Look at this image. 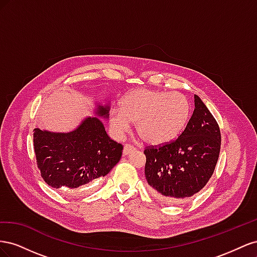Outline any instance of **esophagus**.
Masks as SVG:
<instances>
[{
    "instance_id": "esophagus-1",
    "label": "esophagus",
    "mask_w": 257,
    "mask_h": 257,
    "mask_svg": "<svg viewBox=\"0 0 257 257\" xmlns=\"http://www.w3.org/2000/svg\"><path fill=\"white\" fill-rule=\"evenodd\" d=\"M135 150V148L133 147V146H131V145H125L124 146V149H123V154L124 155H128L132 151H134Z\"/></svg>"
}]
</instances>
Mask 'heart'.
Returning a JSON list of instances; mask_svg holds the SVG:
<instances>
[{
  "instance_id": "obj_1",
  "label": "heart",
  "mask_w": 257,
  "mask_h": 257,
  "mask_svg": "<svg viewBox=\"0 0 257 257\" xmlns=\"http://www.w3.org/2000/svg\"><path fill=\"white\" fill-rule=\"evenodd\" d=\"M191 115V104L181 93L148 89L128 92L121 100L120 109L112 108L109 123L113 134L122 137L136 122V132L150 145L173 141L184 128Z\"/></svg>"
}]
</instances>
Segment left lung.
<instances>
[{
  "mask_svg": "<svg viewBox=\"0 0 257 257\" xmlns=\"http://www.w3.org/2000/svg\"><path fill=\"white\" fill-rule=\"evenodd\" d=\"M176 141L147 148L145 177L155 197L179 204L198 193L211 178L221 149L220 128L203 100Z\"/></svg>",
  "mask_w": 257,
  "mask_h": 257,
  "instance_id": "1",
  "label": "left lung"
}]
</instances>
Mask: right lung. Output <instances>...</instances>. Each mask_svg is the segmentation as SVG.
I'll return each instance as SVG.
<instances>
[{
  "mask_svg": "<svg viewBox=\"0 0 257 257\" xmlns=\"http://www.w3.org/2000/svg\"><path fill=\"white\" fill-rule=\"evenodd\" d=\"M107 97L93 100L92 116H85L72 131L34 130L37 166L52 188L77 189L109 174L119 163L123 146L109 138L102 121L109 119Z\"/></svg>",
  "mask_w": 257,
  "mask_h": 257,
  "instance_id": "right-lung-1",
  "label": "right lung"
}]
</instances>
